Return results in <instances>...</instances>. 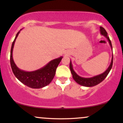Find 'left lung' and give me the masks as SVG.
<instances>
[{
  "instance_id": "obj_1",
  "label": "left lung",
  "mask_w": 123,
  "mask_h": 123,
  "mask_svg": "<svg viewBox=\"0 0 123 123\" xmlns=\"http://www.w3.org/2000/svg\"><path fill=\"white\" fill-rule=\"evenodd\" d=\"M100 33L101 34L104 36L105 37L108 39L109 43L110 46H111V50H112V46H111V40H110L109 37L108 33L106 32V31L104 28L100 27ZM113 52V51H112ZM113 56L112 54V57H111V64H110L109 66L108 67V68L104 72V73H101V74H98V75L93 76V77H88V78H85V77H81V76H79L78 74L76 73L74 70H73V66L72 64L71 61H70V65H69V68L70 72H71L72 74V77L73 79L74 80V81H76V83H78L80 85L84 86V87H93V86H95L97 84H99L100 83L102 82V81L106 78L108 74L109 73L110 70H111V67H112L113 65Z\"/></svg>"
}]
</instances>
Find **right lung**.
<instances>
[{"label": "right lung", "instance_id": "obj_1", "mask_svg": "<svg viewBox=\"0 0 123 123\" xmlns=\"http://www.w3.org/2000/svg\"><path fill=\"white\" fill-rule=\"evenodd\" d=\"M21 30L17 33L11 48L10 64L12 72L18 80L28 87L32 88H43L51 82L55 74L57 66L63 57H60L51 60L43 68L34 71L26 72L19 69L12 58V51L15 40Z\"/></svg>", "mask_w": 123, "mask_h": 123}]
</instances>
